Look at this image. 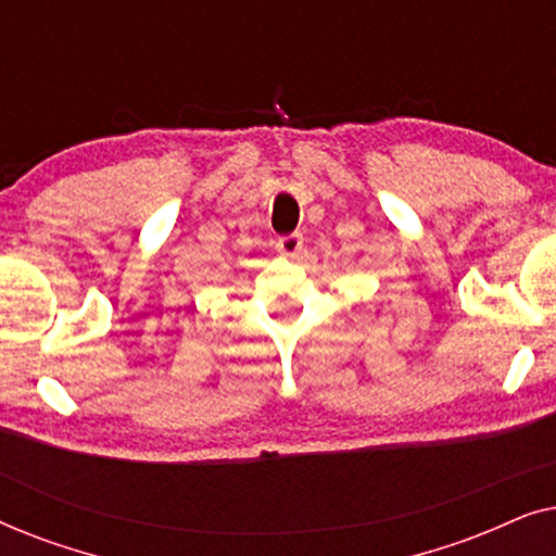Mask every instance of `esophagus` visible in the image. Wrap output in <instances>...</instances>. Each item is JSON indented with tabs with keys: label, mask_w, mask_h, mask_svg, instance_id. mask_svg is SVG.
I'll use <instances>...</instances> for the list:
<instances>
[{
	"label": "esophagus",
	"mask_w": 556,
	"mask_h": 556,
	"mask_svg": "<svg viewBox=\"0 0 556 556\" xmlns=\"http://www.w3.org/2000/svg\"><path fill=\"white\" fill-rule=\"evenodd\" d=\"M276 248H278L283 255H299L301 248H303V235H301V232L283 235V238L276 240Z\"/></svg>",
	"instance_id": "34e87169"
}]
</instances>
